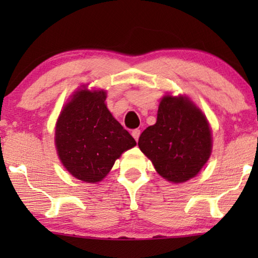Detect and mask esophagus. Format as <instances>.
Returning a JSON list of instances; mask_svg holds the SVG:
<instances>
[{
  "mask_svg": "<svg viewBox=\"0 0 258 258\" xmlns=\"http://www.w3.org/2000/svg\"><path fill=\"white\" fill-rule=\"evenodd\" d=\"M132 135H133V137H134V139L136 140V142H137V141H139V139H140V135H141V130H140V129H135V130H133Z\"/></svg>",
  "mask_w": 258,
  "mask_h": 258,
  "instance_id": "esophagus-1",
  "label": "esophagus"
}]
</instances>
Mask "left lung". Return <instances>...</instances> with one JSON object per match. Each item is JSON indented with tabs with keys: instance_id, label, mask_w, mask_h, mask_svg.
Segmentation results:
<instances>
[{
	"instance_id": "8db88e82",
	"label": "left lung",
	"mask_w": 258,
	"mask_h": 258,
	"mask_svg": "<svg viewBox=\"0 0 258 258\" xmlns=\"http://www.w3.org/2000/svg\"><path fill=\"white\" fill-rule=\"evenodd\" d=\"M139 147L162 177L183 183L209 160L213 137L207 117L186 96L165 95L157 121L141 134Z\"/></svg>"
}]
</instances>
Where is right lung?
I'll use <instances>...</instances> for the list:
<instances>
[{
    "label": "right lung",
    "instance_id": "add662e5",
    "mask_svg": "<svg viewBox=\"0 0 258 258\" xmlns=\"http://www.w3.org/2000/svg\"><path fill=\"white\" fill-rule=\"evenodd\" d=\"M104 90L79 89L63 107L55 128V146L64 168L80 181L96 183L115 161L136 146L133 136L105 105Z\"/></svg>",
    "mask_w": 258,
    "mask_h": 258
}]
</instances>
